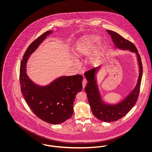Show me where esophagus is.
<instances>
[{
	"instance_id": "obj_1",
	"label": "esophagus",
	"mask_w": 152,
	"mask_h": 152,
	"mask_svg": "<svg viewBox=\"0 0 152 152\" xmlns=\"http://www.w3.org/2000/svg\"><path fill=\"white\" fill-rule=\"evenodd\" d=\"M83 88H84L85 87H86V84H87V80L86 79H84L83 80Z\"/></svg>"
}]
</instances>
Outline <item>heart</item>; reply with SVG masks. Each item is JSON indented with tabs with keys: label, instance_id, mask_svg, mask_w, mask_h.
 Returning a JSON list of instances; mask_svg holds the SVG:
<instances>
[{
	"label": "heart",
	"instance_id": "heart-1",
	"mask_svg": "<svg viewBox=\"0 0 152 152\" xmlns=\"http://www.w3.org/2000/svg\"><path fill=\"white\" fill-rule=\"evenodd\" d=\"M100 37L95 35H89L81 38L77 43L73 51L74 56L81 58L89 56L96 49L100 42ZM100 50L98 49L94 56L91 58V62L94 63L100 55Z\"/></svg>",
	"mask_w": 152,
	"mask_h": 152
}]
</instances>
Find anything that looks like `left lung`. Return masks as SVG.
Masks as SVG:
<instances>
[{"mask_svg":"<svg viewBox=\"0 0 152 152\" xmlns=\"http://www.w3.org/2000/svg\"><path fill=\"white\" fill-rule=\"evenodd\" d=\"M107 31L111 36L117 47L122 50H129L136 53L140 66L139 77L135 88L125 100L114 105L105 104L101 101L94 77V73L98 68H94L84 73L88 81L85 87V91L87 92L88 102L94 115L100 120L110 123L117 121L125 116L135 105L140 93L142 76V64L137 49L134 44L114 31Z\"/></svg>","mask_w":152,"mask_h":152,"instance_id":"1","label":"left lung"}]
</instances>
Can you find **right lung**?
I'll return each instance as SVG.
<instances>
[{
  "instance_id": "obj_1",
  "label": "right lung",
  "mask_w": 152,
  "mask_h": 152,
  "mask_svg": "<svg viewBox=\"0 0 152 152\" xmlns=\"http://www.w3.org/2000/svg\"><path fill=\"white\" fill-rule=\"evenodd\" d=\"M51 32L48 31L39 36L26 50L20 63L19 80L22 94L32 112L44 121L59 124L72 116L75 96L83 88V76H63L50 86L40 87L30 80L26 74L29 55Z\"/></svg>"
}]
</instances>
